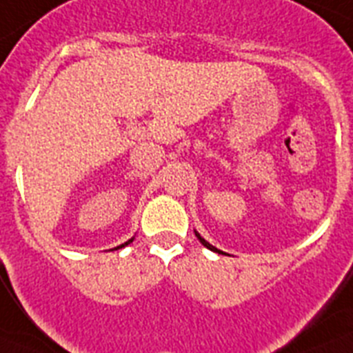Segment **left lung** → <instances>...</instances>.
Masks as SVG:
<instances>
[{
  "mask_svg": "<svg viewBox=\"0 0 353 353\" xmlns=\"http://www.w3.org/2000/svg\"><path fill=\"white\" fill-rule=\"evenodd\" d=\"M195 236H197V239H199V242H201V244H203L204 248H208L210 251H215V253H219V254H226V253H224V251L217 250V248H215V245H212V244H210V242H206V241H204L203 236H201L199 233H197V232H195Z\"/></svg>",
  "mask_w": 353,
  "mask_h": 353,
  "instance_id": "1",
  "label": "left lung"
}]
</instances>
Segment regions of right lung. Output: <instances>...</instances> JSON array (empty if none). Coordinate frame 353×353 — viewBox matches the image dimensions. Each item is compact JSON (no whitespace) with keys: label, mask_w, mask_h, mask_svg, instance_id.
<instances>
[{"label":"right lung","mask_w":353,"mask_h":353,"mask_svg":"<svg viewBox=\"0 0 353 353\" xmlns=\"http://www.w3.org/2000/svg\"><path fill=\"white\" fill-rule=\"evenodd\" d=\"M132 241H134V236H132V239H129V241H127V242H123V244L117 245V248H114V250H121V248H125V245H129V244H131Z\"/></svg>","instance_id":"right-lung-1"}]
</instances>
